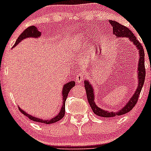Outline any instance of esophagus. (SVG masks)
I'll return each mask as SVG.
<instances>
[{"label": "esophagus", "instance_id": "esophagus-1", "mask_svg": "<svg viewBox=\"0 0 151 151\" xmlns=\"http://www.w3.org/2000/svg\"><path fill=\"white\" fill-rule=\"evenodd\" d=\"M84 78H85L84 72H83V71H79V72L77 73V75H76L75 80L77 82V83H81V82L83 81Z\"/></svg>", "mask_w": 151, "mask_h": 151}]
</instances>
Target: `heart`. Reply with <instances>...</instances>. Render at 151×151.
<instances>
[{
	"label": "heart",
	"mask_w": 151,
	"mask_h": 151,
	"mask_svg": "<svg viewBox=\"0 0 151 151\" xmlns=\"http://www.w3.org/2000/svg\"><path fill=\"white\" fill-rule=\"evenodd\" d=\"M77 45H78V43H77ZM79 45H80V44H79Z\"/></svg>",
	"instance_id": "b5f03b06"
}]
</instances>
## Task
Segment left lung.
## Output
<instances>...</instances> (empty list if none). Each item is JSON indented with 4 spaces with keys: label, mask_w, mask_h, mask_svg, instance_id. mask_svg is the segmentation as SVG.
<instances>
[{
    "label": "left lung",
    "mask_w": 151,
    "mask_h": 151,
    "mask_svg": "<svg viewBox=\"0 0 151 151\" xmlns=\"http://www.w3.org/2000/svg\"><path fill=\"white\" fill-rule=\"evenodd\" d=\"M111 25L113 29V33L118 37H126L129 38L131 42H133L136 47L139 50V66H138V77H139V83H138V88L137 89L136 92L134 93V95L131 98V99L128 101V103L125 105L124 107L121 109L120 111L117 112H109V111L103 110L101 108L98 107L94 102V94L93 87L88 81H85V88L86 91L87 98H88V103L91 106V109L93 111L94 113L98 116L103 117V118H113L115 116H120V115H124L128 113L129 111L132 110L135 106L139 99V96L140 94L141 90L142 88L143 84L145 78V52L142 44L137 39L136 36L134 35V33L129 30L127 27L121 25L119 22H115L113 20H109Z\"/></svg>",
    "instance_id": "1"
}]
</instances>
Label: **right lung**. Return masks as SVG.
<instances>
[{"mask_svg": "<svg viewBox=\"0 0 151 151\" xmlns=\"http://www.w3.org/2000/svg\"><path fill=\"white\" fill-rule=\"evenodd\" d=\"M41 36V32L39 31V30H37L36 27H35L34 25H32V26L28 27V28H27L23 32H22V33H21L20 35H19V36L17 38V39L16 42H15V44H14V45L13 46V47L16 46L17 45H18V44H19V42L22 40V39H25V38H28V37H35L36 38V37H39V36ZM74 85H75V83H74V81H72V82H69V83H68L67 84L64 85V87H63V93H62V94H63V106H62L61 109H60V112L58 113V115L57 116L55 117V118H53L52 119L47 120V121L46 120L39 119V118H35V117L32 116V115H28L27 112H24V111L22 110V109H21L20 108H19V109L20 110V112H22L23 115H25V116L28 117L29 119L32 120V121H36V122L46 123V124H50V123H54L57 122V121H60V120H61L62 118L64 117V115H65V103H66V98H67V96H68V93H69V91H71V88L74 86Z\"/></svg>", "mask_w": 151, "mask_h": 151, "instance_id": "right-lung-1", "label": "right lung"}]
</instances>
